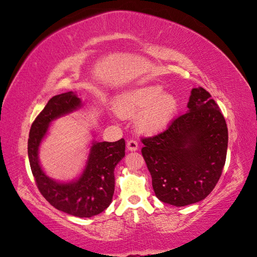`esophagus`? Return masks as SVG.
I'll use <instances>...</instances> for the list:
<instances>
[{
	"instance_id": "1",
	"label": "esophagus",
	"mask_w": 257,
	"mask_h": 257,
	"mask_svg": "<svg viewBox=\"0 0 257 257\" xmlns=\"http://www.w3.org/2000/svg\"><path fill=\"white\" fill-rule=\"evenodd\" d=\"M139 146H138V142L135 140H130L127 142V149L129 151H137Z\"/></svg>"
}]
</instances>
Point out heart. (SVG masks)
Returning <instances> with one entry per match:
<instances>
[{
	"mask_svg": "<svg viewBox=\"0 0 257 257\" xmlns=\"http://www.w3.org/2000/svg\"><path fill=\"white\" fill-rule=\"evenodd\" d=\"M116 110L121 117H137V128L141 133L156 135L173 121L178 101L170 93H164L160 84H148L124 91L116 100Z\"/></svg>",
	"mask_w": 257,
	"mask_h": 257,
	"instance_id": "heart-1",
	"label": "heart"
}]
</instances>
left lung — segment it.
I'll list each match as a JSON object with an SVG mask.
<instances>
[{
  "label": "left lung",
  "instance_id": "1",
  "mask_svg": "<svg viewBox=\"0 0 257 257\" xmlns=\"http://www.w3.org/2000/svg\"><path fill=\"white\" fill-rule=\"evenodd\" d=\"M187 106V113L165 131L142 139L155 195L174 206L205 199L218 182L227 156V123L208 92L193 88Z\"/></svg>",
  "mask_w": 257,
  "mask_h": 257
}]
</instances>
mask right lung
Instances as JSON below:
<instances>
[{
    "label": "right lung",
    "mask_w": 257,
    "mask_h": 257,
    "mask_svg": "<svg viewBox=\"0 0 257 257\" xmlns=\"http://www.w3.org/2000/svg\"><path fill=\"white\" fill-rule=\"evenodd\" d=\"M81 106V98L72 91L52 97L31 124L28 157L37 187L44 199L58 210L84 218L102 213L111 203L115 189L114 169L124 156V140L92 141L81 175L69 182L50 178L39 162V148L51 122Z\"/></svg>",
    "instance_id": "1"
}]
</instances>
